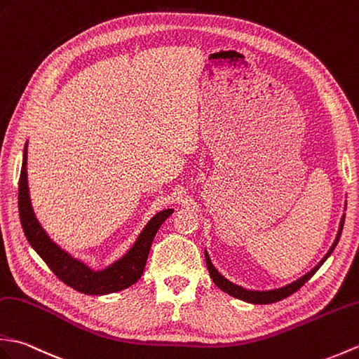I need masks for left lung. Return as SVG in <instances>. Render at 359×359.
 Returning a JSON list of instances; mask_svg holds the SVG:
<instances>
[{
  "label": "left lung",
  "mask_w": 359,
  "mask_h": 359,
  "mask_svg": "<svg viewBox=\"0 0 359 359\" xmlns=\"http://www.w3.org/2000/svg\"><path fill=\"white\" fill-rule=\"evenodd\" d=\"M344 219H346V214H343V217H341L339 228H338V234H337V237H335V241H333V245L330 246L327 254L323 257V260H321L318 264H316L312 271H309L306 275H303V277H299L298 280H295V281H292V283H289V285L283 286V287L271 289V290H251V289L241 287V286L236 285V283L229 281L228 278H224L223 275H222L217 269H215V266L212 264L210 255H208V252L205 251V260H206L208 271H210V275H211V278H212V281H214V285L217 286L219 289H222L223 292H226L228 295H231V297L238 298V299H243V302L252 303V304H271V303H277V302H280V299L286 298V297H289V295H292L294 292H297V290H298L299 287H302L307 280H311L312 275L320 269V266L327 260V258L330 257V254L333 252V249H335V246L338 245L339 237H341V231H343V226H344Z\"/></svg>",
  "instance_id": "1"
}]
</instances>
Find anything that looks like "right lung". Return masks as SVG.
<instances>
[{
  "label": "right lung",
  "mask_w": 359,
  "mask_h": 359,
  "mask_svg": "<svg viewBox=\"0 0 359 359\" xmlns=\"http://www.w3.org/2000/svg\"><path fill=\"white\" fill-rule=\"evenodd\" d=\"M18 210L24 236H26L30 246L35 249L36 254L43 258L57 278L64 281L67 286L87 295H107L119 292V290L135 285L144 273L154 236L162 226V223L174 212V210H163L157 212L147 223V226L142 229L135 245L130 248L127 254L110 266H107L105 269L93 271L90 266L72 257L69 252H65L64 249L57 246L47 236V232L41 226L35 212H33L27 185V142L26 147H24L20 174Z\"/></svg>",
  "instance_id": "obj_1"
}]
</instances>
